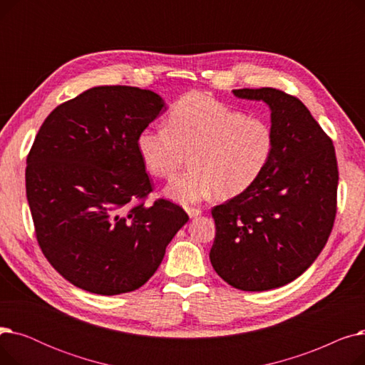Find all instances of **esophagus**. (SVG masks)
<instances>
[{
	"mask_svg": "<svg viewBox=\"0 0 365 365\" xmlns=\"http://www.w3.org/2000/svg\"><path fill=\"white\" fill-rule=\"evenodd\" d=\"M186 213H187V216L192 219V217H197V216H200L202 212H201V208H195V207H186Z\"/></svg>",
	"mask_w": 365,
	"mask_h": 365,
	"instance_id": "1",
	"label": "esophagus"
}]
</instances>
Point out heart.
I'll use <instances>...</instances> for the list:
<instances>
[{
    "label": "heart",
    "instance_id": "1",
    "mask_svg": "<svg viewBox=\"0 0 365 365\" xmlns=\"http://www.w3.org/2000/svg\"><path fill=\"white\" fill-rule=\"evenodd\" d=\"M145 168L170 178L189 153V165L164 194L182 204L237 197L253 186L271 163L275 134L264 118L248 117L205 93H189L171 106L168 127L140 130L136 139Z\"/></svg>",
    "mask_w": 365,
    "mask_h": 365
}]
</instances>
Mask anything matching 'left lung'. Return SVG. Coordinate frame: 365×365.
Listing matches in <instances>:
<instances>
[{
    "label": "left lung",
    "instance_id": "left-lung-1",
    "mask_svg": "<svg viewBox=\"0 0 365 365\" xmlns=\"http://www.w3.org/2000/svg\"><path fill=\"white\" fill-rule=\"evenodd\" d=\"M234 94L271 108L275 148L253 186L212 210L210 260L229 285L264 292L300 277L327 244L337 212V160L331 139L294 96L271 87Z\"/></svg>",
    "mask_w": 365,
    "mask_h": 365
}]
</instances>
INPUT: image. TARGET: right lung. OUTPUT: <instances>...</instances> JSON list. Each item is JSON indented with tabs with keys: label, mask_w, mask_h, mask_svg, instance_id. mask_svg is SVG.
Segmentation results:
<instances>
[{
	"label": "right lung",
	"mask_w": 365,
	"mask_h": 365,
	"mask_svg": "<svg viewBox=\"0 0 365 365\" xmlns=\"http://www.w3.org/2000/svg\"><path fill=\"white\" fill-rule=\"evenodd\" d=\"M165 109L150 90L101 86L57 106L38 130L25 173L36 241L78 289L138 290L189 220L171 201L145 204L152 183L136 139Z\"/></svg>",
	"instance_id": "add662e5"
}]
</instances>
